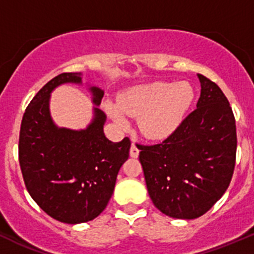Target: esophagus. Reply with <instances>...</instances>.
<instances>
[{
  "label": "esophagus",
  "instance_id": "esophagus-1",
  "mask_svg": "<svg viewBox=\"0 0 254 254\" xmlns=\"http://www.w3.org/2000/svg\"><path fill=\"white\" fill-rule=\"evenodd\" d=\"M129 154L132 158H138V155H139V149L137 148V145H135L134 143H132V145H130Z\"/></svg>",
  "mask_w": 254,
  "mask_h": 254
}]
</instances>
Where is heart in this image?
Masks as SVG:
<instances>
[{
  "instance_id": "1",
  "label": "heart",
  "mask_w": 254,
  "mask_h": 254,
  "mask_svg": "<svg viewBox=\"0 0 254 254\" xmlns=\"http://www.w3.org/2000/svg\"><path fill=\"white\" fill-rule=\"evenodd\" d=\"M193 96L188 83L155 82L125 91L119 105L108 104V111L119 125L126 124L125 114L138 117V127L145 137L164 139L181 124Z\"/></svg>"
}]
</instances>
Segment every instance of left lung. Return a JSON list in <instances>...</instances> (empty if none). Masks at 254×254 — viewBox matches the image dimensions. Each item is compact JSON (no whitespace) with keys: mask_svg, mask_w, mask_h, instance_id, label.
Here are the masks:
<instances>
[{"mask_svg":"<svg viewBox=\"0 0 254 254\" xmlns=\"http://www.w3.org/2000/svg\"><path fill=\"white\" fill-rule=\"evenodd\" d=\"M197 109L163 142L138 144L154 205L175 219H195L224 194L236 164L237 135L229 100L203 74Z\"/></svg>","mask_w":254,"mask_h":254,"instance_id":"8db88e82","label":"left lung"}]
</instances>
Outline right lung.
Instances as JSON below:
<instances>
[{
    "instance_id": "add662e5",
    "label": "right lung",
    "mask_w": 254,
    "mask_h": 254,
    "mask_svg": "<svg viewBox=\"0 0 254 254\" xmlns=\"http://www.w3.org/2000/svg\"><path fill=\"white\" fill-rule=\"evenodd\" d=\"M64 83H82L80 73H61L34 96L23 115L18 155L25 187L36 204L61 223L80 224L106 208L117 174L129 156L130 140H109L103 129L106 116L98 108L87 129L55 126L50 93ZM90 90L94 104L100 105L104 91Z\"/></svg>"
}]
</instances>
